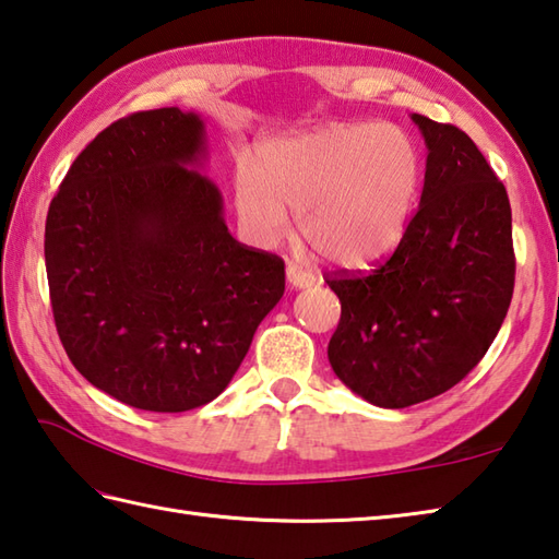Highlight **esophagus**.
Segmentation results:
<instances>
[{"instance_id":"esophagus-1","label":"esophagus","mask_w":559,"mask_h":559,"mask_svg":"<svg viewBox=\"0 0 559 559\" xmlns=\"http://www.w3.org/2000/svg\"><path fill=\"white\" fill-rule=\"evenodd\" d=\"M313 282H316V277L309 275V272H304V270H299L296 265L287 267V284H289L292 289H309Z\"/></svg>"}]
</instances>
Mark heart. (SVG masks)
Instances as JSON below:
<instances>
[{
    "mask_svg": "<svg viewBox=\"0 0 559 559\" xmlns=\"http://www.w3.org/2000/svg\"><path fill=\"white\" fill-rule=\"evenodd\" d=\"M423 154L393 122L325 124L272 140L234 176V210L255 246L299 234L330 265L359 272L389 258L413 219Z\"/></svg>",
    "mask_w": 559,
    "mask_h": 559,
    "instance_id": "obj_1",
    "label": "heart"
}]
</instances>
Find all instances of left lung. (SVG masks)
<instances>
[{
    "label": "left lung",
    "instance_id": "left-lung-1",
    "mask_svg": "<svg viewBox=\"0 0 559 559\" xmlns=\"http://www.w3.org/2000/svg\"><path fill=\"white\" fill-rule=\"evenodd\" d=\"M427 144L419 207L371 275L330 277L343 313L328 359L352 393L401 409L447 393L492 345L514 294L511 207L463 130L413 112Z\"/></svg>",
    "mask_w": 559,
    "mask_h": 559
}]
</instances>
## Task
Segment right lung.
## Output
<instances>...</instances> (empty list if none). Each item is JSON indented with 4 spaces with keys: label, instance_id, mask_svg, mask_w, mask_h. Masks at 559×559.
Masks as SVG:
<instances>
[{
    "label": "right lung",
    "instance_id": "obj_1",
    "mask_svg": "<svg viewBox=\"0 0 559 559\" xmlns=\"http://www.w3.org/2000/svg\"><path fill=\"white\" fill-rule=\"evenodd\" d=\"M204 158L198 112H134L74 158L45 222L67 357L98 391L150 413L214 401L284 294L282 260L229 234Z\"/></svg>",
    "mask_w": 559,
    "mask_h": 559
}]
</instances>
